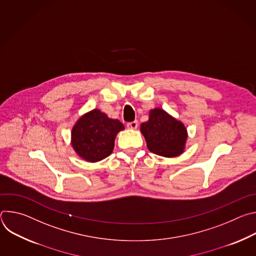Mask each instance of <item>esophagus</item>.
<instances>
[{"mask_svg":"<svg viewBox=\"0 0 256 256\" xmlns=\"http://www.w3.org/2000/svg\"><path fill=\"white\" fill-rule=\"evenodd\" d=\"M126 126H128V128L136 130V128H138V122L134 120V122H128V124H126Z\"/></svg>","mask_w":256,"mask_h":256,"instance_id":"obj_1","label":"esophagus"}]
</instances>
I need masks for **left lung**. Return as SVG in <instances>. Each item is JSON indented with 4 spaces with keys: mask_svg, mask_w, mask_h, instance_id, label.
I'll list each match as a JSON object with an SVG mask.
<instances>
[{
    "mask_svg": "<svg viewBox=\"0 0 256 256\" xmlns=\"http://www.w3.org/2000/svg\"><path fill=\"white\" fill-rule=\"evenodd\" d=\"M140 132L147 142L148 149L163 157H176L184 150L188 132L178 122L161 108L150 112L149 120L140 124Z\"/></svg>",
    "mask_w": 256,
    "mask_h": 256,
    "instance_id": "8db88e82",
    "label": "left lung"
}]
</instances>
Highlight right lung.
I'll list each match as a JSON object with an SVG mask.
<instances>
[{
	"label": "right lung",
	"mask_w": 256,
	"mask_h": 256,
	"mask_svg": "<svg viewBox=\"0 0 256 256\" xmlns=\"http://www.w3.org/2000/svg\"><path fill=\"white\" fill-rule=\"evenodd\" d=\"M124 126L94 109L84 114L72 130V146L88 162H98L108 157L114 148V140Z\"/></svg>",
	"instance_id": "1"
}]
</instances>
